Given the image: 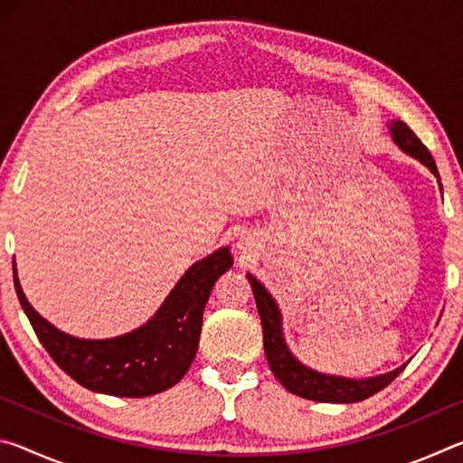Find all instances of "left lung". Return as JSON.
I'll list each match as a JSON object with an SVG mask.
<instances>
[{
  "instance_id": "left-lung-1",
  "label": "left lung",
  "mask_w": 463,
  "mask_h": 463,
  "mask_svg": "<svg viewBox=\"0 0 463 463\" xmlns=\"http://www.w3.org/2000/svg\"><path fill=\"white\" fill-rule=\"evenodd\" d=\"M392 138L394 143L402 148L404 153L412 155L414 159H419L422 165H427L433 174L439 177L437 165L430 156L429 148L420 143L419 137L406 127L404 122L396 120L392 122ZM250 281V288H253L255 294V304L257 310H260L261 317V326H263V349L265 357H268V364L276 378L281 382L288 392H292L296 396L307 398V401H317V402H359L365 401L373 394H378L388 383L396 378L398 373L404 370L398 367V370L375 375V378L367 380H349V378H336V375H325L318 373L310 367L302 365L298 359L289 354L288 345L284 341V335H281V318L278 304L273 300L271 294L261 286V281L247 273Z\"/></svg>"
}]
</instances>
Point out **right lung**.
I'll use <instances>...</instances> for the list:
<instances>
[{
  "mask_svg": "<svg viewBox=\"0 0 463 463\" xmlns=\"http://www.w3.org/2000/svg\"><path fill=\"white\" fill-rule=\"evenodd\" d=\"M232 265L229 247L194 263L171 289L156 315L137 331L116 339H77L54 328L30 307L14 263V286L38 341L62 372L83 388L109 396L143 398L184 378L195 357L202 315L214 281Z\"/></svg>",
  "mask_w": 463,
  "mask_h": 463,
  "instance_id": "obj_1",
  "label": "right lung"
}]
</instances>
